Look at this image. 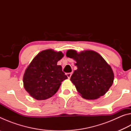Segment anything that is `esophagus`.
<instances>
[{
    "label": "esophagus",
    "mask_w": 131,
    "mask_h": 131,
    "mask_svg": "<svg viewBox=\"0 0 131 131\" xmlns=\"http://www.w3.org/2000/svg\"><path fill=\"white\" fill-rule=\"evenodd\" d=\"M72 73H68L66 74V76H68V79H70L71 77V76H72Z\"/></svg>",
    "instance_id": "34e87169"
}]
</instances>
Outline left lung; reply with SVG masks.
<instances>
[{"instance_id":"left-lung-1","label":"left lung","mask_w":131,"mask_h":131,"mask_svg":"<svg viewBox=\"0 0 131 131\" xmlns=\"http://www.w3.org/2000/svg\"><path fill=\"white\" fill-rule=\"evenodd\" d=\"M66 55L76 61L77 69L70 80L83 98L96 99L107 92L113 83L114 73L101 55L91 50L77 53L69 50Z\"/></svg>"}]
</instances>
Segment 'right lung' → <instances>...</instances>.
I'll return each mask as SVG.
<instances>
[{
  "label": "right lung",
  "mask_w": 131,
  "mask_h": 131,
  "mask_svg": "<svg viewBox=\"0 0 131 131\" xmlns=\"http://www.w3.org/2000/svg\"><path fill=\"white\" fill-rule=\"evenodd\" d=\"M63 54L61 51L46 50L39 52L28 66L24 74V87L31 96L45 100L52 96L68 79L58 61Z\"/></svg>",
  "instance_id": "right-lung-1"
}]
</instances>
